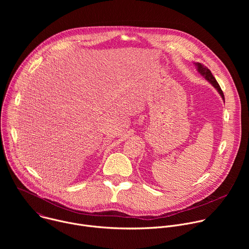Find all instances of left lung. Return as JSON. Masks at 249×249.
Masks as SVG:
<instances>
[{"label":"left lung","instance_id":"left-lung-1","mask_svg":"<svg viewBox=\"0 0 249 249\" xmlns=\"http://www.w3.org/2000/svg\"><path fill=\"white\" fill-rule=\"evenodd\" d=\"M195 67L197 68L198 73H199L203 78H205L206 81H208L213 87H214V88L217 89V91L219 92V94L221 95V97L223 98V100L225 101L224 93H223V91H222V89H221V88H220L218 82L216 81V79L214 78V76L212 75L211 71H210L207 67H205L204 65H202V64H200V63H195Z\"/></svg>","mask_w":249,"mask_h":249}]
</instances>
